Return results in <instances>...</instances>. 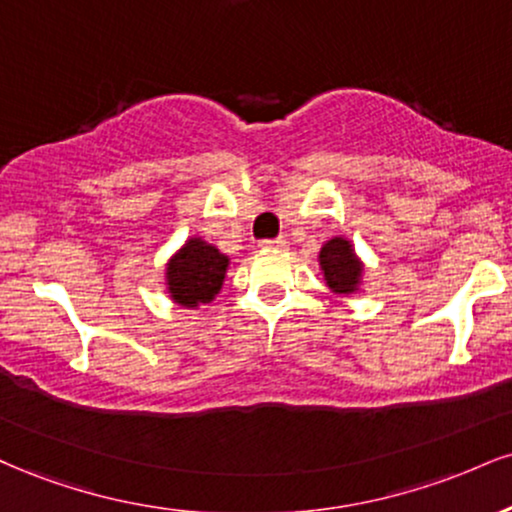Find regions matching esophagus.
<instances>
[{"label": "esophagus", "instance_id": "1", "mask_svg": "<svg viewBox=\"0 0 512 512\" xmlns=\"http://www.w3.org/2000/svg\"><path fill=\"white\" fill-rule=\"evenodd\" d=\"M262 248L264 250H286L289 248V240H286L284 236H279V238H269V240H262Z\"/></svg>", "mask_w": 512, "mask_h": 512}]
</instances>
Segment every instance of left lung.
Listing matches in <instances>:
<instances>
[{
    "mask_svg": "<svg viewBox=\"0 0 512 512\" xmlns=\"http://www.w3.org/2000/svg\"><path fill=\"white\" fill-rule=\"evenodd\" d=\"M320 267L325 272L327 286L334 293H354L361 284L363 264L358 262L354 248L349 240L332 238L322 245Z\"/></svg>",
    "mask_w": 512,
    "mask_h": 512,
    "instance_id": "8db88e82",
    "label": "left lung"
}]
</instances>
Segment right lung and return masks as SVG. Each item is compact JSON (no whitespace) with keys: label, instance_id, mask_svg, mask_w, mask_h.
<instances>
[{"label":"right lung","instance_id":"right-lung-1","mask_svg":"<svg viewBox=\"0 0 512 512\" xmlns=\"http://www.w3.org/2000/svg\"><path fill=\"white\" fill-rule=\"evenodd\" d=\"M228 257L202 238H190L178 255L168 262V293L178 305L197 308L214 301L226 276Z\"/></svg>","mask_w":512,"mask_h":512}]
</instances>
